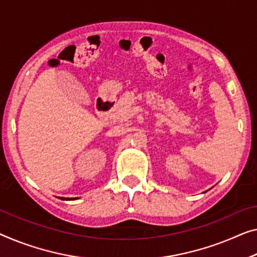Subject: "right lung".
I'll return each mask as SVG.
<instances>
[{
    "instance_id": "add662e5",
    "label": "right lung",
    "mask_w": 257,
    "mask_h": 257,
    "mask_svg": "<svg viewBox=\"0 0 257 257\" xmlns=\"http://www.w3.org/2000/svg\"><path fill=\"white\" fill-rule=\"evenodd\" d=\"M61 200H76V198H64V197H61Z\"/></svg>"
}]
</instances>
